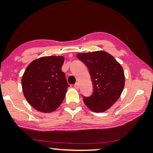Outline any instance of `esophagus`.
<instances>
[{
  "mask_svg": "<svg viewBox=\"0 0 153 153\" xmlns=\"http://www.w3.org/2000/svg\"><path fill=\"white\" fill-rule=\"evenodd\" d=\"M74 87L76 89H79V83H75V84L74 85Z\"/></svg>",
  "mask_w": 153,
  "mask_h": 153,
  "instance_id": "obj_1",
  "label": "esophagus"
}]
</instances>
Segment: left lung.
<instances>
[{
	"mask_svg": "<svg viewBox=\"0 0 153 153\" xmlns=\"http://www.w3.org/2000/svg\"><path fill=\"white\" fill-rule=\"evenodd\" d=\"M77 58L87 66L93 85V94L83 97V102L92 111H105L118 100L124 88L122 66L104 51L78 53Z\"/></svg>",
	"mask_w": 153,
	"mask_h": 153,
	"instance_id": "8db88e82",
	"label": "left lung"
}]
</instances>
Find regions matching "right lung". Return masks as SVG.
<instances>
[{
    "label": "right lung",
    "mask_w": 153,
    "mask_h": 153,
    "mask_svg": "<svg viewBox=\"0 0 153 153\" xmlns=\"http://www.w3.org/2000/svg\"><path fill=\"white\" fill-rule=\"evenodd\" d=\"M63 56H45L33 60L22 76L24 97L35 109L50 113L58 108L70 86L61 70Z\"/></svg>",
    "instance_id": "add662e5"
}]
</instances>
